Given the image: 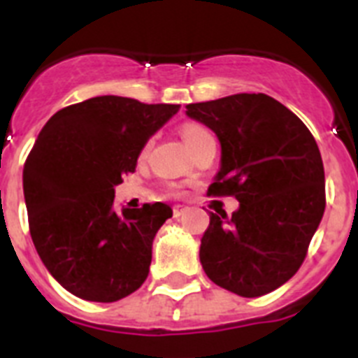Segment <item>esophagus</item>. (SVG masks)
Here are the masks:
<instances>
[{
	"instance_id": "34e87169",
	"label": "esophagus",
	"mask_w": 358,
	"mask_h": 358,
	"mask_svg": "<svg viewBox=\"0 0 358 358\" xmlns=\"http://www.w3.org/2000/svg\"><path fill=\"white\" fill-rule=\"evenodd\" d=\"M186 211H188V208L177 204V206H173V217H181V215H185Z\"/></svg>"
}]
</instances>
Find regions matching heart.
<instances>
[{"label": "heart", "mask_w": 358, "mask_h": 358, "mask_svg": "<svg viewBox=\"0 0 358 358\" xmlns=\"http://www.w3.org/2000/svg\"><path fill=\"white\" fill-rule=\"evenodd\" d=\"M210 136L211 132L208 131L206 127L199 125V123H188V125L182 127V138H185L188 147H194L195 143H199V141L204 140V138H210Z\"/></svg>", "instance_id": "1"}]
</instances>
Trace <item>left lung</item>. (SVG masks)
I'll return each instance as SVG.
<instances>
[{
  "instance_id": "1",
  "label": "left lung",
  "mask_w": 358,
  "mask_h": 358,
  "mask_svg": "<svg viewBox=\"0 0 358 358\" xmlns=\"http://www.w3.org/2000/svg\"><path fill=\"white\" fill-rule=\"evenodd\" d=\"M186 116L220 141L213 195H235L238 210L210 213L202 268L242 297L273 292L301 267L324 213L321 152L305 123L264 93L188 103Z\"/></svg>"
}]
</instances>
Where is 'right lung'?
<instances>
[{"label": "right lung", "instance_id": "add662e5", "mask_svg": "<svg viewBox=\"0 0 358 358\" xmlns=\"http://www.w3.org/2000/svg\"><path fill=\"white\" fill-rule=\"evenodd\" d=\"M181 106L94 96L64 107L37 136L23 169L30 235L44 267L68 292L113 303L143 285L163 202L115 210V186Z\"/></svg>", "mask_w": 358, "mask_h": 358}]
</instances>
